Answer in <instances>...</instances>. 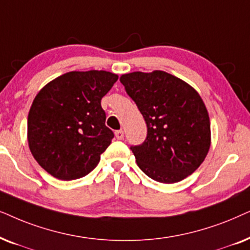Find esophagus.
I'll list each match as a JSON object with an SVG mask.
<instances>
[{"label":"esophagus","mask_w":250,"mask_h":250,"mask_svg":"<svg viewBox=\"0 0 250 250\" xmlns=\"http://www.w3.org/2000/svg\"><path fill=\"white\" fill-rule=\"evenodd\" d=\"M115 137L116 139H119V141H121V139H123V131L122 130L115 131Z\"/></svg>","instance_id":"34e87169"}]
</instances>
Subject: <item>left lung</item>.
Returning <instances> with one entry per match:
<instances>
[{"label": "left lung", "instance_id": "1", "mask_svg": "<svg viewBox=\"0 0 250 250\" xmlns=\"http://www.w3.org/2000/svg\"><path fill=\"white\" fill-rule=\"evenodd\" d=\"M147 125V137L131 146L138 167L156 182L172 184L192 175L211 143L210 120L198 91L164 71L120 76Z\"/></svg>", "mask_w": 250, "mask_h": 250}]
</instances>
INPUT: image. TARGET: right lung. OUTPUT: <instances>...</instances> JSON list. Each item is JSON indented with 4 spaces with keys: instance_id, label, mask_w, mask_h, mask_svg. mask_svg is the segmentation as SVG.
<instances>
[{
    "instance_id": "add662e5",
    "label": "right lung",
    "mask_w": 250,
    "mask_h": 250,
    "mask_svg": "<svg viewBox=\"0 0 250 250\" xmlns=\"http://www.w3.org/2000/svg\"><path fill=\"white\" fill-rule=\"evenodd\" d=\"M118 78L107 71H72L39 91L28 113L27 141L48 174L72 181L98 165L114 137L101 101Z\"/></svg>"
}]
</instances>
